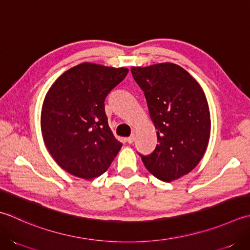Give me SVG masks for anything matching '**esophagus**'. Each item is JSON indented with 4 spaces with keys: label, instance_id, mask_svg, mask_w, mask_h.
I'll list each match as a JSON object with an SVG mask.
<instances>
[{
    "label": "esophagus",
    "instance_id": "esophagus-1",
    "mask_svg": "<svg viewBox=\"0 0 250 250\" xmlns=\"http://www.w3.org/2000/svg\"><path fill=\"white\" fill-rule=\"evenodd\" d=\"M134 140H135V135H134V134H132V135H130V136H129V138H126V139H125V141L128 142L129 144H132V143H133Z\"/></svg>",
    "mask_w": 250,
    "mask_h": 250
}]
</instances>
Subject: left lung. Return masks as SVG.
Returning <instances> with one entry per match:
<instances>
[{
  "label": "left lung",
  "mask_w": 250,
  "mask_h": 250,
  "mask_svg": "<svg viewBox=\"0 0 250 250\" xmlns=\"http://www.w3.org/2000/svg\"><path fill=\"white\" fill-rule=\"evenodd\" d=\"M144 92L158 144L140 154L149 172L170 182L190 172L203 158L210 136V112L205 93L189 73L175 63L132 67Z\"/></svg>",
  "instance_id": "1"
}]
</instances>
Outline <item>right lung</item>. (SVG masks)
Listing matches in <instances>:
<instances>
[{"label": "right lung", "mask_w": 250, "mask_h": 250, "mask_svg": "<svg viewBox=\"0 0 250 250\" xmlns=\"http://www.w3.org/2000/svg\"><path fill=\"white\" fill-rule=\"evenodd\" d=\"M126 68L84 62L63 72L44 99L41 130L54 160L72 175L100 177L122 144L115 139L105 99L125 79Z\"/></svg>", "instance_id": "obj_1"}]
</instances>
